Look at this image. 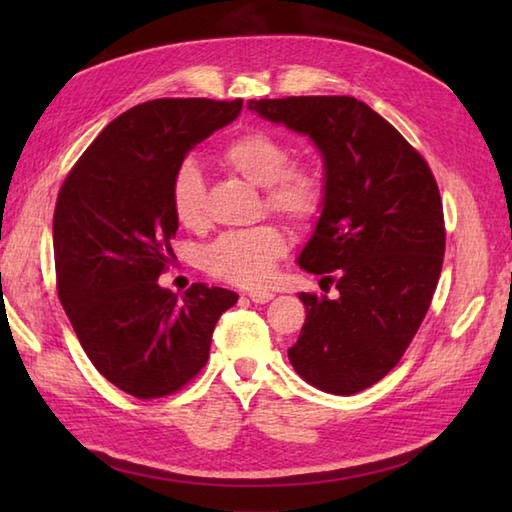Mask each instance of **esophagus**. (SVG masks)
<instances>
[{"label":"esophagus","instance_id":"obj_1","mask_svg":"<svg viewBox=\"0 0 512 512\" xmlns=\"http://www.w3.org/2000/svg\"><path fill=\"white\" fill-rule=\"evenodd\" d=\"M275 295L270 290H250L248 292V299L253 303H268Z\"/></svg>","mask_w":512,"mask_h":512}]
</instances>
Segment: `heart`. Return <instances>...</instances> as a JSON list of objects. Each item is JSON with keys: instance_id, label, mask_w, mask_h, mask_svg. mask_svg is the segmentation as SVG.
Segmentation results:
<instances>
[{"instance_id": "heart-1", "label": "heart", "mask_w": 512, "mask_h": 512, "mask_svg": "<svg viewBox=\"0 0 512 512\" xmlns=\"http://www.w3.org/2000/svg\"><path fill=\"white\" fill-rule=\"evenodd\" d=\"M222 165L246 182L264 189L268 211L306 226L319 217L325 182L319 169L291 165L290 149L273 134L253 129L233 138L222 151ZM171 204L184 228L198 231L206 224V189L200 169L184 162L171 184ZM286 235L275 224H262L217 237L206 248L204 266L217 279L237 286H262L273 277L275 264L286 255Z\"/></svg>"}]
</instances>
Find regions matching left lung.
<instances>
[{
  "label": "left lung",
  "instance_id": "obj_1",
  "mask_svg": "<svg viewBox=\"0 0 512 512\" xmlns=\"http://www.w3.org/2000/svg\"><path fill=\"white\" fill-rule=\"evenodd\" d=\"M264 121L308 136L323 160L325 202L297 264L339 297L299 292L306 306L295 372L352 396L387 376L431 306L444 255L436 178L394 125L352 96L248 101Z\"/></svg>",
  "mask_w": 512,
  "mask_h": 512
}]
</instances>
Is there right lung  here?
Here are the masks:
<instances>
[{"instance_id":"add662e5","label":"right lung","mask_w":512,"mask_h":512,"mask_svg":"<svg viewBox=\"0 0 512 512\" xmlns=\"http://www.w3.org/2000/svg\"><path fill=\"white\" fill-rule=\"evenodd\" d=\"M242 99H156L96 136L59 191L52 222L61 306L92 365L136 398L173 394L209 361L237 295L158 284L178 217L171 184L189 151L233 123Z\"/></svg>"}]
</instances>
